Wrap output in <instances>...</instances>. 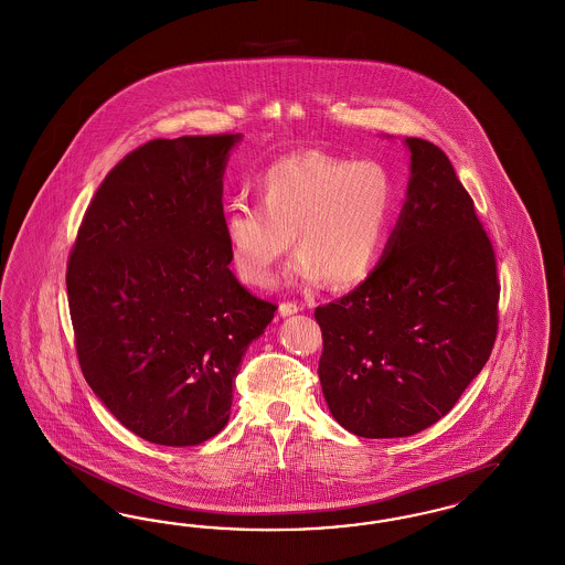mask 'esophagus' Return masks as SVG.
<instances>
[{
    "instance_id": "34e87169",
    "label": "esophagus",
    "mask_w": 565,
    "mask_h": 565,
    "mask_svg": "<svg viewBox=\"0 0 565 565\" xmlns=\"http://www.w3.org/2000/svg\"><path fill=\"white\" fill-rule=\"evenodd\" d=\"M298 311H300V307H298L296 302H281V305H279V316H284V318L295 316Z\"/></svg>"
}]
</instances>
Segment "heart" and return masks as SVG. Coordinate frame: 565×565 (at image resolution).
Masks as SVG:
<instances>
[{
	"mask_svg": "<svg viewBox=\"0 0 565 565\" xmlns=\"http://www.w3.org/2000/svg\"><path fill=\"white\" fill-rule=\"evenodd\" d=\"M258 207L235 205L224 222L228 258L247 286H267L286 256L290 279L343 290L375 273L396 220L392 173L373 161L353 162L323 152L273 162L256 182Z\"/></svg>",
	"mask_w": 565,
	"mask_h": 565,
	"instance_id": "obj_1",
	"label": "heart"
}]
</instances>
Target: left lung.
Returning <instances> with one entry per match:
<instances>
[{
    "label": "left lung",
    "instance_id": "8db88e82",
    "mask_svg": "<svg viewBox=\"0 0 565 565\" xmlns=\"http://www.w3.org/2000/svg\"><path fill=\"white\" fill-rule=\"evenodd\" d=\"M411 178L375 273L316 309L320 383L355 436L403 438L445 417L495 343V254L447 154L406 137Z\"/></svg>",
    "mask_w": 565,
    "mask_h": 565
}]
</instances>
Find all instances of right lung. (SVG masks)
<instances>
[{
    "instance_id": "right-lung-1",
    "label": "right lung",
    "mask_w": 565,
    "mask_h": 565,
    "mask_svg": "<svg viewBox=\"0 0 565 565\" xmlns=\"http://www.w3.org/2000/svg\"><path fill=\"white\" fill-rule=\"evenodd\" d=\"M239 139L139 146L95 192L70 254L82 375L154 445L192 447L226 426L242 358L277 309L228 269L222 178Z\"/></svg>"
}]
</instances>
